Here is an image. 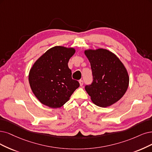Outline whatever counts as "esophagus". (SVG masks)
I'll use <instances>...</instances> for the list:
<instances>
[{"label":"esophagus","mask_w":152,"mask_h":152,"mask_svg":"<svg viewBox=\"0 0 152 152\" xmlns=\"http://www.w3.org/2000/svg\"><path fill=\"white\" fill-rule=\"evenodd\" d=\"M79 83H80V86H82L83 85V84H84V81H83L82 80H80L79 81Z\"/></svg>","instance_id":"obj_1"}]
</instances>
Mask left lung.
<instances>
[{
    "mask_svg": "<svg viewBox=\"0 0 152 152\" xmlns=\"http://www.w3.org/2000/svg\"><path fill=\"white\" fill-rule=\"evenodd\" d=\"M93 75L91 85L85 89L91 101L100 107L117 102L126 93L129 84L127 71L116 56L104 49L86 50Z\"/></svg>",
    "mask_w": 152,
    "mask_h": 152,
    "instance_id": "obj_1",
    "label": "left lung"
}]
</instances>
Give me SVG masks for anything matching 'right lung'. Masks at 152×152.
<instances>
[{"label": "right lung", "mask_w": 152, "mask_h": 152, "mask_svg": "<svg viewBox=\"0 0 152 152\" xmlns=\"http://www.w3.org/2000/svg\"><path fill=\"white\" fill-rule=\"evenodd\" d=\"M74 48L55 46L49 49L34 64L29 81L33 93L41 103L50 108H60L80 86L72 79L68 61Z\"/></svg>", "instance_id": "right-lung-1"}]
</instances>
